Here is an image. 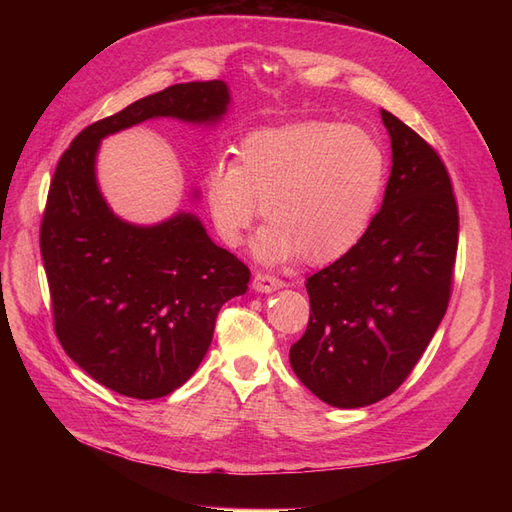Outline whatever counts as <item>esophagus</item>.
<instances>
[{
	"mask_svg": "<svg viewBox=\"0 0 512 512\" xmlns=\"http://www.w3.org/2000/svg\"><path fill=\"white\" fill-rule=\"evenodd\" d=\"M252 286L256 292H273V290H280L284 286V282L280 280V277L275 275H269V273H256L254 280H252Z\"/></svg>",
	"mask_w": 512,
	"mask_h": 512,
	"instance_id": "34e87169",
	"label": "esophagus"
}]
</instances>
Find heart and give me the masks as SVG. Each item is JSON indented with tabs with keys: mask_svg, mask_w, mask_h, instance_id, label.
<instances>
[{
	"mask_svg": "<svg viewBox=\"0 0 512 512\" xmlns=\"http://www.w3.org/2000/svg\"><path fill=\"white\" fill-rule=\"evenodd\" d=\"M389 173L374 134L333 121L262 128L241 138L237 162L215 160L203 177L218 235L239 245L262 205L269 222L256 239L265 262L301 256L324 265L363 239Z\"/></svg>",
	"mask_w": 512,
	"mask_h": 512,
	"instance_id": "heart-1",
	"label": "heart"
}]
</instances>
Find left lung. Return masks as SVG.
I'll use <instances>...</instances> for the list:
<instances>
[{"label":"left lung","instance_id":"8db88e82","mask_svg":"<svg viewBox=\"0 0 512 512\" xmlns=\"http://www.w3.org/2000/svg\"><path fill=\"white\" fill-rule=\"evenodd\" d=\"M393 168L363 239L307 277V329L290 348L297 378L324 404L363 408L397 391L451 299L459 213L427 141L389 111Z\"/></svg>","mask_w":512,"mask_h":512}]
</instances>
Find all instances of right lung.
I'll use <instances>...</instances> for the list:
<instances>
[{"label": "right lung", "instance_id": "right-lung-1", "mask_svg": "<svg viewBox=\"0 0 512 512\" xmlns=\"http://www.w3.org/2000/svg\"><path fill=\"white\" fill-rule=\"evenodd\" d=\"M228 104L224 81L166 87L91 123L55 168L40 226L55 333L76 365L119 395L158 399L188 382L250 269L192 213L156 226L117 218L96 181L100 141L158 117L211 126Z\"/></svg>", "mask_w": 512, "mask_h": 512}]
</instances>
